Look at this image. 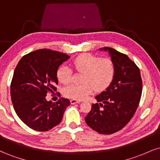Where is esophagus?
<instances>
[{"mask_svg": "<svg viewBox=\"0 0 160 160\" xmlns=\"http://www.w3.org/2000/svg\"><path fill=\"white\" fill-rule=\"evenodd\" d=\"M80 102H81V101H80V100H75V99H71V104L80 103Z\"/></svg>", "mask_w": 160, "mask_h": 160, "instance_id": "34e87169", "label": "esophagus"}]
</instances>
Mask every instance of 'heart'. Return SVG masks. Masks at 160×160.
Returning <instances> with one entry per match:
<instances>
[{
    "label": "heart",
    "instance_id": "obj_1",
    "mask_svg": "<svg viewBox=\"0 0 160 160\" xmlns=\"http://www.w3.org/2000/svg\"><path fill=\"white\" fill-rule=\"evenodd\" d=\"M72 66L78 72L82 73L80 84H71L63 89V95L69 98L82 100L93 90L102 92L111 84L115 74V65L110 58H102L94 55L84 53L75 58ZM57 78L62 84L71 80V70L62 66L57 71Z\"/></svg>",
    "mask_w": 160,
    "mask_h": 160
}]
</instances>
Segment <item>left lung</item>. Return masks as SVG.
Returning <instances> with one entry per match:
<instances>
[{
  "mask_svg": "<svg viewBox=\"0 0 160 160\" xmlns=\"http://www.w3.org/2000/svg\"><path fill=\"white\" fill-rule=\"evenodd\" d=\"M108 51L115 65V74L111 84L96 95L98 103L92 104L85 121L97 132L110 135L120 131L132 118L142 92L140 70L126 54L111 47Z\"/></svg>",
  "mask_w": 160,
  "mask_h": 160,
  "instance_id": "8db88e82",
  "label": "left lung"
}]
</instances>
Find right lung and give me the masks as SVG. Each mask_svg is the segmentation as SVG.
Wrapping results in <instances>:
<instances>
[{
  "mask_svg": "<svg viewBox=\"0 0 160 160\" xmlns=\"http://www.w3.org/2000/svg\"><path fill=\"white\" fill-rule=\"evenodd\" d=\"M69 56L41 49L24 56L16 66L10 95L16 114L29 128L47 132L60 123L70 101L61 98L56 103L47 101L48 92L56 91L57 71Z\"/></svg>",
  "mask_w": 160,
  "mask_h": 160,
  "instance_id": "add662e5",
  "label": "right lung"
}]
</instances>
